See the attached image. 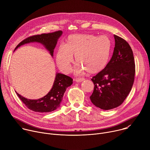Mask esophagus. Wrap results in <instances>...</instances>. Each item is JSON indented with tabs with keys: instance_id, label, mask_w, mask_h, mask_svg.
<instances>
[{
	"instance_id": "esophagus-1",
	"label": "esophagus",
	"mask_w": 150,
	"mask_h": 150,
	"mask_svg": "<svg viewBox=\"0 0 150 150\" xmlns=\"http://www.w3.org/2000/svg\"><path fill=\"white\" fill-rule=\"evenodd\" d=\"M85 79L84 78H76L75 79V81L76 82H82L83 81H84Z\"/></svg>"
}]
</instances>
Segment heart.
Returning a JSON list of instances; mask_svg holds the SVG:
<instances>
[{
  "instance_id": "heart-1",
  "label": "heart",
  "mask_w": 150,
  "mask_h": 150,
  "mask_svg": "<svg viewBox=\"0 0 150 150\" xmlns=\"http://www.w3.org/2000/svg\"><path fill=\"white\" fill-rule=\"evenodd\" d=\"M112 48V42L107 35L97 37L92 34L70 35L65 45H61L56 53V63L64 73L71 71L74 56L77 62L74 71L82 75L87 71L95 74L108 64Z\"/></svg>"
}]
</instances>
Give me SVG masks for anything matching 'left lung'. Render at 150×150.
I'll return each mask as SVG.
<instances>
[{
  "instance_id": "1",
  "label": "left lung",
  "mask_w": 150,
  "mask_h": 150,
  "mask_svg": "<svg viewBox=\"0 0 150 150\" xmlns=\"http://www.w3.org/2000/svg\"><path fill=\"white\" fill-rule=\"evenodd\" d=\"M113 56L106 67L91 79L94 91L92 103L103 110H110L122 104L134 82L135 65L133 52L127 42L114 35Z\"/></svg>"
}]
</instances>
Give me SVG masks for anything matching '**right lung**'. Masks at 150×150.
<instances>
[{
  "instance_id": "1",
  "label": "right lung",
  "mask_w": 150,
  "mask_h": 150,
  "mask_svg": "<svg viewBox=\"0 0 150 150\" xmlns=\"http://www.w3.org/2000/svg\"><path fill=\"white\" fill-rule=\"evenodd\" d=\"M62 33V31H57L52 33L42 34L30 37L19 43L15 50L24 45L36 42L43 45L53 57L54 49L56 46L57 40ZM72 83L73 79L71 77L57 73L52 89L43 97L37 100L27 99L15 92L21 100L29 109L35 112L48 113L53 112L59 108L64 93L66 91L67 88L71 86Z\"/></svg>"
}]
</instances>
